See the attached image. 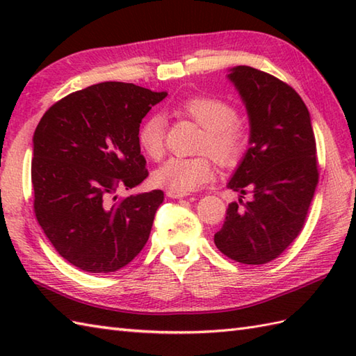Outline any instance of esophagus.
Wrapping results in <instances>:
<instances>
[{"label": "esophagus", "instance_id": "obj_1", "mask_svg": "<svg viewBox=\"0 0 356 356\" xmlns=\"http://www.w3.org/2000/svg\"><path fill=\"white\" fill-rule=\"evenodd\" d=\"M166 195L170 199H184L188 195V193H182V191H176V190H166Z\"/></svg>", "mask_w": 356, "mask_h": 356}]
</instances>
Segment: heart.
I'll return each mask as SVG.
<instances>
[{
	"instance_id": "b5f03b06",
	"label": "heart",
	"mask_w": 356,
	"mask_h": 356,
	"mask_svg": "<svg viewBox=\"0 0 356 356\" xmlns=\"http://www.w3.org/2000/svg\"><path fill=\"white\" fill-rule=\"evenodd\" d=\"M180 111L195 120L205 134L199 149L209 153L220 165L238 161L246 145V134L238 122L232 105L216 96L197 95L180 104ZM139 145L148 157L159 159L165 149V120L162 116H149L138 131ZM214 177V168L208 154L195 157H170L154 172V182L168 190L190 193Z\"/></svg>"
}]
</instances>
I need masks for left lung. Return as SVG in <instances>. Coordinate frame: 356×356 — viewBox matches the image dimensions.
<instances>
[{"instance_id":"obj_1","label":"left lung","mask_w":356,"mask_h":356,"mask_svg":"<svg viewBox=\"0 0 356 356\" xmlns=\"http://www.w3.org/2000/svg\"><path fill=\"white\" fill-rule=\"evenodd\" d=\"M243 99L249 148L228 188L229 203L214 243L243 264H264L282 254L303 229L318 184L316 143L306 104L286 82L254 67L229 70ZM246 193L253 199L245 202Z\"/></svg>"}]
</instances>
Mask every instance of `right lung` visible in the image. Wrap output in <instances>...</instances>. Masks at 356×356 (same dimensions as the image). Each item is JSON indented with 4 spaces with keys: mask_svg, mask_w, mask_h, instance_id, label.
Masks as SVG:
<instances>
[{
    "mask_svg": "<svg viewBox=\"0 0 356 356\" xmlns=\"http://www.w3.org/2000/svg\"><path fill=\"white\" fill-rule=\"evenodd\" d=\"M166 92L101 82L44 113L33 134L36 220L58 254L90 274L127 266L148 241L163 191L118 199L148 176L138 131Z\"/></svg>",
    "mask_w": 356,
    "mask_h": 356,
    "instance_id": "obj_1",
    "label": "right lung"
}]
</instances>
